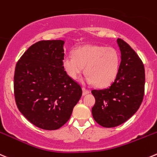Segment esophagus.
I'll list each match as a JSON object with an SVG mask.
<instances>
[{
    "mask_svg": "<svg viewBox=\"0 0 157 157\" xmlns=\"http://www.w3.org/2000/svg\"><path fill=\"white\" fill-rule=\"evenodd\" d=\"M82 90H83V96H85V95H86V94H89V90L86 89H85V88H82Z\"/></svg>",
    "mask_w": 157,
    "mask_h": 157,
    "instance_id": "1",
    "label": "esophagus"
}]
</instances>
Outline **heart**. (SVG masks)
Wrapping results in <instances>:
<instances>
[{
    "label": "heart",
    "mask_w": 157,
    "mask_h": 157,
    "mask_svg": "<svg viewBox=\"0 0 157 157\" xmlns=\"http://www.w3.org/2000/svg\"><path fill=\"white\" fill-rule=\"evenodd\" d=\"M63 70L71 78L76 80L84 72L88 74L84 81L97 87H106L117 77L120 67V56L110 47L85 45L77 48L74 57L66 55L62 61Z\"/></svg>",
    "instance_id": "heart-1"
}]
</instances>
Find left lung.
<instances>
[{
    "instance_id": "8db88e82",
    "label": "left lung",
    "mask_w": 157,
    "mask_h": 157,
    "mask_svg": "<svg viewBox=\"0 0 157 157\" xmlns=\"http://www.w3.org/2000/svg\"><path fill=\"white\" fill-rule=\"evenodd\" d=\"M121 54L119 71L107 88L93 90L95 104L92 108L94 121L103 127H115L128 121L143 101L145 70L142 60L131 47L117 39Z\"/></svg>"
}]
</instances>
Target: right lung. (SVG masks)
<instances>
[{"label": "right lung", "mask_w": 157, "mask_h": 157, "mask_svg": "<svg viewBox=\"0 0 157 157\" xmlns=\"http://www.w3.org/2000/svg\"><path fill=\"white\" fill-rule=\"evenodd\" d=\"M64 44L62 40L36 42L15 67L13 87L18 109L43 130H57L64 125L82 96L80 85L63 70Z\"/></svg>", "instance_id": "add662e5"}]
</instances>
